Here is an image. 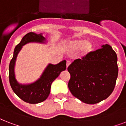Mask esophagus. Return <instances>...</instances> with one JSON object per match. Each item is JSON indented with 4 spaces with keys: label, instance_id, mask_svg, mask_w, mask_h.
Returning <instances> with one entry per match:
<instances>
[{
    "label": "esophagus",
    "instance_id": "esophagus-1",
    "mask_svg": "<svg viewBox=\"0 0 126 126\" xmlns=\"http://www.w3.org/2000/svg\"><path fill=\"white\" fill-rule=\"evenodd\" d=\"M70 64H71V62L70 61H67V62H66V67H67V68H68V67L70 65Z\"/></svg>",
    "mask_w": 126,
    "mask_h": 126
}]
</instances>
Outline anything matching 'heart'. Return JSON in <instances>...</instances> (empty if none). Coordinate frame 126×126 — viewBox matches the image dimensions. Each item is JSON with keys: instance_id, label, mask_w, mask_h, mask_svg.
Wrapping results in <instances>:
<instances>
[{"instance_id": "1", "label": "heart", "mask_w": 126, "mask_h": 126, "mask_svg": "<svg viewBox=\"0 0 126 126\" xmlns=\"http://www.w3.org/2000/svg\"><path fill=\"white\" fill-rule=\"evenodd\" d=\"M66 49L70 53L78 51L79 56L81 58H85L93 51L94 47L92 42L83 39H75L68 42Z\"/></svg>"}]
</instances>
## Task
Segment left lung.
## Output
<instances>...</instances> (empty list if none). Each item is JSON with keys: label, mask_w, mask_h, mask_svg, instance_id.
<instances>
[{"label": "left lung", "mask_w": 126, "mask_h": 126, "mask_svg": "<svg viewBox=\"0 0 126 126\" xmlns=\"http://www.w3.org/2000/svg\"><path fill=\"white\" fill-rule=\"evenodd\" d=\"M117 55L108 44L82 59L75 60L68 70V88L75 97L93 105L109 97L114 89L118 74Z\"/></svg>", "instance_id": "left-lung-1"}]
</instances>
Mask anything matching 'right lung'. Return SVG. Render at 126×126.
<instances>
[{
    "label": "right lung",
    "instance_id": "right-lung-1",
    "mask_svg": "<svg viewBox=\"0 0 126 126\" xmlns=\"http://www.w3.org/2000/svg\"><path fill=\"white\" fill-rule=\"evenodd\" d=\"M47 42V39L44 37L43 33H28L15 47L13 57L10 62L9 80L12 89L21 100L30 104H37L45 100L50 94L52 83L66 68L65 60L57 64H48L39 78L35 81L28 84H21L17 81L16 78L15 65L17 54L23 46L30 43L46 44Z\"/></svg>",
    "mask_w": 126,
    "mask_h": 126
}]
</instances>
